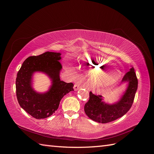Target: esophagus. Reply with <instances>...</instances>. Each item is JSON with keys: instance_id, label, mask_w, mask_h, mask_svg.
<instances>
[{"instance_id": "obj_1", "label": "esophagus", "mask_w": 154, "mask_h": 154, "mask_svg": "<svg viewBox=\"0 0 154 154\" xmlns=\"http://www.w3.org/2000/svg\"><path fill=\"white\" fill-rule=\"evenodd\" d=\"M80 85H79V84H75V85H74V91H75L80 89Z\"/></svg>"}]
</instances>
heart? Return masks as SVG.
I'll use <instances>...</instances> for the list:
<instances>
[{"label":"heart","instance_id":"1","mask_svg":"<svg viewBox=\"0 0 154 154\" xmlns=\"http://www.w3.org/2000/svg\"><path fill=\"white\" fill-rule=\"evenodd\" d=\"M81 59L92 68L93 71L99 74L92 78L93 87L96 88L108 87L112 85L119 78V74L116 70L106 71L112 63L110 60L99 56L89 55L83 56Z\"/></svg>","mask_w":154,"mask_h":154}]
</instances>
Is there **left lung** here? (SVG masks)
I'll return each mask as SVG.
<instances>
[{
	"instance_id": "1",
	"label": "left lung",
	"mask_w": 154,
	"mask_h": 154,
	"mask_svg": "<svg viewBox=\"0 0 154 154\" xmlns=\"http://www.w3.org/2000/svg\"><path fill=\"white\" fill-rule=\"evenodd\" d=\"M125 84L126 88L122 94L112 103L105 102L102 96H96L90 92L89 100L84 106L88 117L96 122L106 123L123 116L131 108L137 90L138 82L132 66L124 76L119 87Z\"/></svg>"
}]
</instances>
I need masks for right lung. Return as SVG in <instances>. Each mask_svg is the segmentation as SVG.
Returning <instances> with one entry per match:
<instances>
[{"mask_svg": "<svg viewBox=\"0 0 154 154\" xmlns=\"http://www.w3.org/2000/svg\"><path fill=\"white\" fill-rule=\"evenodd\" d=\"M61 53L47 51L38 56L27 58L23 62L16 78V92L20 106L26 112L38 119L48 118L55 112L62 97L73 91L72 83L60 80L62 69L59 60ZM36 72L45 74L51 85L45 92H37L33 88V76Z\"/></svg>", "mask_w": 154, "mask_h": 154, "instance_id": "right-lung-1", "label": "right lung"}]
</instances>
